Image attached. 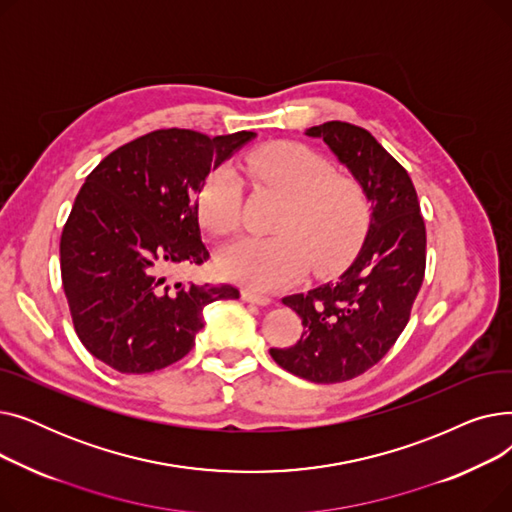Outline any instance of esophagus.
<instances>
[{
    "mask_svg": "<svg viewBox=\"0 0 512 512\" xmlns=\"http://www.w3.org/2000/svg\"><path fill=\"white\" fill-rule=\"evenodd\" d=\"M240 294H242V301H247V303H255V305H270L272 303V299L267 297V294L251 290V288H242Z\"/></svg>",
    "mask_w": 512,
    "mask_h": 512,
    "instance_id": "34e87169",
    "label": "esophagus"
}]
</instances>
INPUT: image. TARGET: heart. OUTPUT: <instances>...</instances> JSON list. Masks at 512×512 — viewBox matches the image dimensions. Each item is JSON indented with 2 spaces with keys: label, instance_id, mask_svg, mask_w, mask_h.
<instances>
[{
  "label": "heart",
  "instance_id": "heart-1",
  "mask_svg": "<svg viewBox=\"0 0 512 512\" xmlns=\"http://www.w3.org/2000/svg\"><path fill=\"white\" fill-rule=\"evenodd\" d=\"M245 172L284 195L274 236H240L218 253L220 272L259 290L297 278L305 267L326 272L359 245L369 222L365 188L334 172L332 161L294 141L265 145L245 159ZM242 188L228 166L207 174L197 197L203 228L228 236L240 222Z\"/></svg>",
  "mask_w": 512,
  "mask_h": 512
}]
</instances>
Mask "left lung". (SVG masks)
Here are the masks:
<instances>
[{
	"mask_svg": "<svg viewBox=\"0 0 512 512\" xmlns=\"http://www.w3.org/2000/svg\"><path fill=\"white\" fill-rule=\"evenodd\" d=\"M307 134L351 170L373 213L357 259L338 280L282 299L303 319V334L270 355L303 380L338 384L371 369L409 324L425 276V224L411 176L369 130L332 120Z\"/></svg>",
	"mask_w": 512,
	"mask_h": 512,
	"instance_id": "8db88e82",
	"label": "left lung"
}]
</instances>
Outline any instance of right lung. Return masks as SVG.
<instances>
[{
    "instance_id": "1",
    "label": "right lung",
    "mask_w": 512,
    "mask_h": 512,
    "mask_svg": "<svg viewBox=\"0 0 512 512\" xmlns=\"http://www.w3.org/2000/svg\"><path fill=\"white\" fill-rule=\"evenodd\" d=\"M255 132L209 139L153 130L112 151L87 176L60 240L62 284L76 336L120 373H151L191 353L203 309L238 299L230 284H182L176 265H201L197 195Z\"/></svg>"
}]
</instances>
